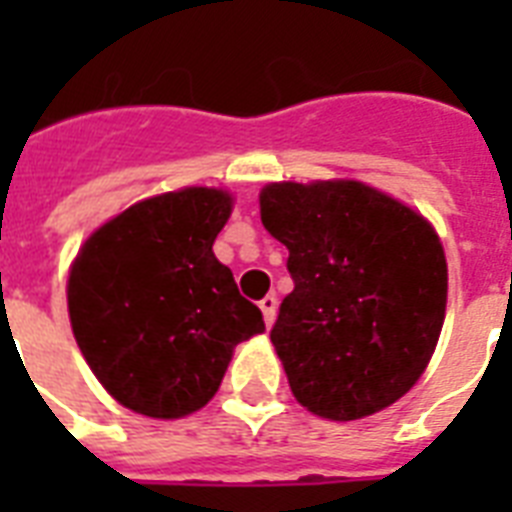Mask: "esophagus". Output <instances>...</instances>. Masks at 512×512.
<instances>
[{
	"label": "esophagus",
	"mask_w": 512,
	"mask_h": 512,
	"mask_svg": "<svg viewBox=\"0 0 512 512\" xmlns=\"http://www.w3.org/2000/svg\"><path fill=\"white\" fill-rule=\"evenodd\" d=\"M260 311H263V319L265 324L271 327L273 321H276V295H268L260 300Z\"/></svg>",
	"instance_id": "obj_1"
}]
</instances>
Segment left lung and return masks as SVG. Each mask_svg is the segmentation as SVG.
Wrapping results in <instances>:
<instances>
[{"instance_id":"1","label":"left lung","mask_w":512,"mask_h":512,"mask_svg":"<svg viewBox=\"0 0 512 512\" xmlns=\"http://www.w3.org/2000/svg\"><path fill=\"white\" fill-rule=\"evenodd\" d=\"M260 220L289 249L295 289L271 342L297 401L337 422L396 404L444 327L449 279L433 225L358 180L265 185Z\"/></svg>"}]
</instances>
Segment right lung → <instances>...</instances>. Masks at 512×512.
<instances>
[{
  "label": "right lung",
  "mask_w": 512,
  "mask_h": 512,
  "mask_svg": "<svg viewBox=\"0 0 512 512\" xmlns=\"http://www.w3.org/2000/svg\"><path fill=\"white\" fill-rule=\"evenodd\" d=\"M233 209L220 188L151 196L100 225L68 273L76 345L132 412L177 420L215 396L233 348L265 332L212 252Z\"/></svg>",
  "instance_id": "1"
}]
</instances>
